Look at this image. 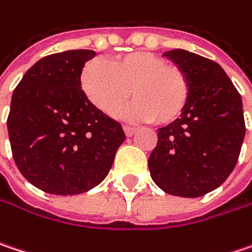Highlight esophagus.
<instances>
[{
  "mask_svg": "<svg viewBox=\"0 0 252 252\" xmlns=\"http://www.w3.org/2000/svg\"><path fill=\"white\" fill-rule=\"evenodd\" d=\"M124 132H126V137H132V135L137 132V128H135V126H124Z\"/></svg>",
  "mask_w": 252,
  "mask_h": 252,
  "instance_id": "1",
  "label": "esophagus"
}]
</instances>
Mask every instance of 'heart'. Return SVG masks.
<instances>
[{"label": "heart", "mask_w": 252, "mask_h": 252, "mask_svg": "<svg viewBox=\"0 0 252 252\" xmlns=\"http://www.w3.org/2000/svg\"><path fill=\"white\" fill-rule=\"evenodd\" d=\"M82 89L88 99L109 117H115L129 99L131 120L170 124L186 108L190 85L186 72L149 52L126 53L108 62H91L82 72Z\"/></svg>", "instance_id": "1"}]
</instances>
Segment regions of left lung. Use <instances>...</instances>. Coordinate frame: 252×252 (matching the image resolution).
<instances>
[{
  "mask_svg": "<svg viewBox=\"0 0 252 252\" xmlns=\"http://www.w3.org/2000/svg\"><path fill=\"white\" fill-rule=\"evenodd\" d=\"M163 56L186 72L190 95L180 118L157 129L150 174L166 193L199 197L219 188L238 161L245 137L242 99L217 62L182 49Z\"/></svg>",
  "mask_w": 252,
  "mask_h": 252,
  "instance_id": "left-lung-1",
  "label": "left lung"
}]
</instances>
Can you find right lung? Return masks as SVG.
<instances>
[{
  "label": "right lung",
  "mask_w": 252,
  "mask_h": 252,
  "mask_svg": "<svg viewBox=\"0 0 252 252\" xmlns=\"http://www.w3.org/2000/svg\"><path fill=\"white\" fill-rule=\"evenodd\" d=\"M94 50L40 59L14 89L7 120L14 161L46 193L79 194L98 186L126 134L88 99L80 86Z\"/></svg>",
  "instance_id": "right-lung-1"
}]
</instances>
